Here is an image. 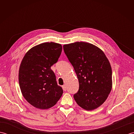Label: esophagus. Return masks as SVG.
I'll list each match as a JSON object with an SVG mask.
<instances>
[{
  "label": "esophagus",
  "mask_w": 134,
  "mask_h": 134,
  "mask_svg": "<svg viewBox=\"0 0 134 134\" xmlns=\"http://www.w3.org/2000/svg\"><path fill=\"white\" fill-rule=\"evenodd\" d=\"M62 88H63V90L64 91H66V86H65V85H63V86H62Z\"/></svg>",
  "instance_id": "esophagus-1"
}]
</instances>
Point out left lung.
Masks as SVG:
<instances>
[{"instance_id":"obj_1","label":"left lung","mask_w":134,"mask_h":134,"mask_svg":"<svg viewBox=\"0 0 134 134\" xmlns=\"http://www.w3.org/2000/svg\"><path fill=\"white\" fill-rule=\"evenodd\" d=\"M63 49L74 69L79 90L74 95L83 109H96L106 100L112 89V69L103 51L92 44L76 42L64 45Z\"/></svg>"}]
</instances>
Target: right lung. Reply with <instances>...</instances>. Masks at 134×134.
<instances>
[{
    "label": "right lung",
    "instance_id": "add662e5",
    "mask_svg": "<svg viewBox=\"0 0 134 134\" xmlns=\"http://www.w3.org/2000/svg\"><path fill=\"white\" fill-rule=\"evenodd\" d=\"M61 44L44 42L25 54L19 70V83L22 95L33 107L46 109L54 106L63 90L58 85L51 69L61 55Z\"/></svg>",
    "mask_w": 134,
    "mask_h": 134
}]
</instances>
